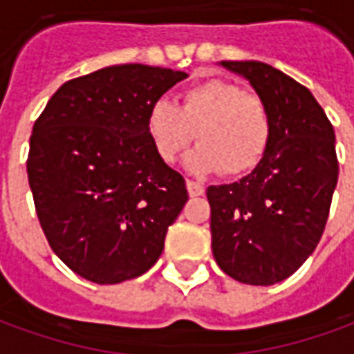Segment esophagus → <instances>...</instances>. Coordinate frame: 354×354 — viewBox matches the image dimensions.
<instances>
[{
  "instance_id": "esophagus-1",
  "label": "esophagus",
  "mask_w": 354,
  "mask_h": 354,
  "mask_svg": "<svg viewBox=\"0 0 354 354\" xmlns=\"http://www.w3.org/2000/svg\"><path fill=\"white\" fill-rule=\"evenodd\" d=\"M185 187H187V193H189V197H199L205 193V187L197 182H192V180H187L185 182Z\"/></svg>"
}]
</instances>
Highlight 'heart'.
<instances>
[{
    "mask_svg": "<svg viewBox=\"0 0 354 354\" xmlns=\"http://www.w3.org/2000/svg\"><path fill=\"white\" fill-rule=\"evenodd\" d=\"M146 129L165 162L176 161L195 136L199 146L187 157V169L195 174L220 170L222 176H241L263 159L273 119L258 94L230 81L207 80L185 88L180 106L167 98L155 100L147 109Z\"/></svg>",
    "mask_w": 354,
    "mask_h": 354,
    "instance_id": "heart-1",
    "label": "heart"
}]
</instances>
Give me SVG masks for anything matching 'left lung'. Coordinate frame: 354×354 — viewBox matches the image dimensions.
<instances>
[{"label": "left lung", "mask_w": 354, "mask_h": 354, "mask_svg": "<svg viewBox=\"0 0 354 354\" xmlns=\"http://www.w3.org/2000/svg\"><path fill=\"white\" fill-rule=\"evenodd\" d=\"M222 66L267 102L273 132L248 176L207 189L212 254L231 279L269 286L296 273L324 233L339 174L334 127L311 91L273 66Z\"/></svg>", "instance_id": "8db88e82"}]
</instances>
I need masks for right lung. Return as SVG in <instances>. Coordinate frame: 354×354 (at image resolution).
I'll return each instance as SVG.
<instances>
[{"mask_svg":"<svg viewBox=\"0 0 354 354\" xmlns=\"http://www.w3.org/2000/svg\"><path fill=\"white\" fill-rule=\"evenodd\" d=\"M185 72L121 64L66 81L34 123L26 169L53 252L83 279L117 284L159 260L182 212L184 176L155 153L147 109Z\"/></svg>","mask_w":354,"mask_h":354,"instance_id":"obj_1","label":"right lung"}]
</instances>
